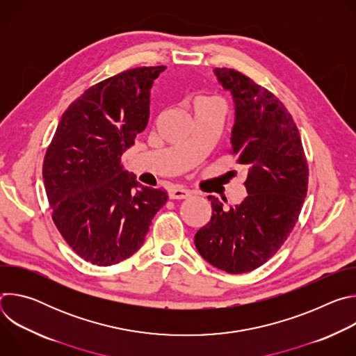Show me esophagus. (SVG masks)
Wrapping results in <instances>:
<instances>
[{
  "instance_id": "obj_1",
  "label": "esophagus",
  "mask_w": 356,
  "mask_h": 356,
  "mask_svg": "<svg viewBox=\"0 0 356 356\" xmlns=\"http://www.w3.org/2000/svg\"><path fill=\"white\" fill-rule=\"evenodd\" d=\"M168 194H169L170 200H183V198L190 197L191 191L187 188H183V187H175V188H170Z\"/></svg>"
}]
</instances>
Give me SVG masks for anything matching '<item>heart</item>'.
I'll use <instances>...</instances> for the list:
<instances>
[{
  "label": "heart",
  "mask_w": 356,
  "mask_h": 356,
  "mask_svg": "<svg viewBox=\"0 0 356 356\" xmlns=\"http://www.w3.org/2000/svg\"><path fill=\"white\" fill-rule=\"evenodd\" d=\"M213 106H221L220 101L213 97H198L194 101V108H202V107H213Z\"/></svg>",
  "instance_id": "heart-1"
}]
</instances>
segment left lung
I'll return each mask as SVG.
<instances>
[{
    "mask_svg": "<svg viewBox=\"0 0 356 356\" xmlns=\"http://www.w3.org/2000/svg\"><path fill=\"white\" fill-rule=\"evenodd\" d=\"M214 73L234 98L231 154L246 172L248 195L228 210L209 195L213 216L194 243L209 264L238 275L268 262L293 231L307 195L309 165L296 122L273 92L234 69Z\"/></svg>",
    "mask_w": 356,
    "mask_h": 356,
    "instance_id": "obj_1",
    "label": "left lung"
}]
</instances>
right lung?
Segmentation results:
<instances>
[{"label": "right lung", "mask_w": 356, "mask_h": 356, "mask_svg": "<svg viewBox=\"0 0 356 356\" xmlns=\"http://www.w3.org/2000/svg\"><path fill=\"white\" fill-rule=\"evenodd\" d=\"M165 69L135 67L91 86L63 113L47 146L42 175L54 222L92 265L134 255L168 201L166 191L139 184L121 165L147 125L150 88Z\"/></svg>", "instance_id": "1"}]
</instances>
